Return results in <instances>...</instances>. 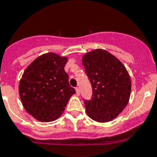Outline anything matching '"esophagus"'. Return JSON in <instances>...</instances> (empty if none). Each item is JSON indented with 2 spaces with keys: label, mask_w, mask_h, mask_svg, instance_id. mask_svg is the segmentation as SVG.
Returning a JSON list of instances; mask_svg holds the SVG:
<instances>
[{
  "label": "esophagus",
  "mask_w": 157,
  "mask_h": 157,
  "mask_svg": "<svg viewBox=\"0 0 157 157\" xmlns=\"http://www.w3.org/2000/svg\"><path fill=\"white\" fill-rule=\"evenodd\" d=\"M76 94L80 95V89H79L78 87H76Z\"/></svg>",
  "instance_id": "esophagus-1"
}]
</instances>
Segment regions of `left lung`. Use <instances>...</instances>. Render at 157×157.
<instances>
[{"label": "left lung", "mask_w": 157, "mask_h": 157, "mask_svg": "<svg viewBox=\"0 0 157 157\" xmlns=\"http://www.w3.org/2000/svg\"><path fill=\"white\" fill-rule=\"evenodd\" d=\"M93 88V97L85 100L86 113L97 122L113 121L128 103L131 79L125 67L113 54L104 49H95L82 57Z\"/></svg>", "instance_id": "left-lung-1"}]
</instances>
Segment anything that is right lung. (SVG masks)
I'll list each match as a JSON object with an SVG mask.
<instances>
[{"label": "right lung", "instance_id": "add662e5", "mask_svg": "<svg viewBox=\"0 0 157 157\" xmlns=\"http://www.w3.org/2000/svg\"><path fill=\"white\" fill-rule=\"evenodd\" d=\"M67 61L65 56L48 52L34 60L22 75L20 98L27 113L37 121L50 122L59 118L76 93L64 71Z\"/></svg>", "mask_w": 157, "mask_h": 157}]
</instances>
